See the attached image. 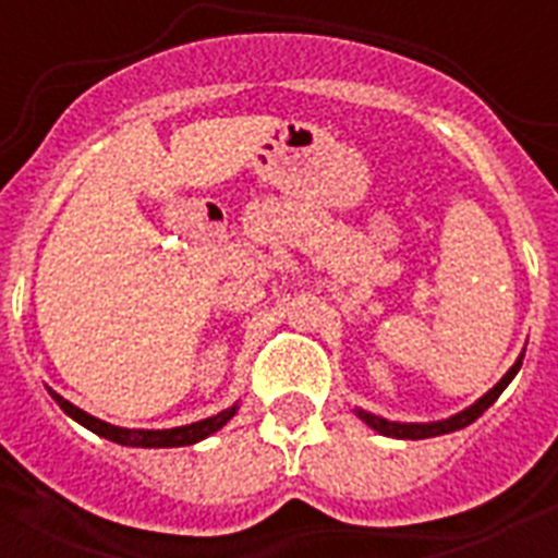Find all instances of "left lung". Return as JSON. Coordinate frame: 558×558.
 Returning <instances> with one entry per match:
<instances>
[{
	"instance_id": "left-lung-1",
	"label": "left lung",
	"mask_w": 558,
	"mask_h": 558,
	"mask_svg": "<svg viewBox=\"0 0 558 558\" xmlns=\"http://www.w3.org/2000/svg\"><path fill=\"white\" fill-rule=\"evenodd\" d=\"M520 366H522V357L517 360L514 366H511L509 372H506V377H502L500 383H497V386L492 388L489 393H483V397L477 399L475 405L466 408V411H461V413H456V416L445 418V422H430V425H399V422H388V418H379V416H374V413H366V411H357V416L363 418V422H366L368 427H374V430H377V433H383V436H391V438H433V436H445V433L461 430V427L472 425V422H475V418L481 416V413L486 411V408H489L497 397H500L502 388L509 386L511 379H514V374L520 372Z\"/></svg>"
}]
</instances>
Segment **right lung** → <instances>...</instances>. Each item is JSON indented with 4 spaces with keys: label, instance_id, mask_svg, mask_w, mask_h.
I'll use <instances>...</instances> for the list:
<instances>
[{
    "label": "right lung",
    "instance_id": "right-lung-1",
    "mask_svg": "<svg viewBox=\"0 0 558 558\" xmlns=\"http://www.w3.org/2000/svg\"><path fill=\"white\" fill-rule=\"evenodd\" d=\"M49 393H52V399H56L58 405H61V411L66 413V416H72L75 422H81L83 427H88V430L97 433V436L108 438V441H117V445H125V447L195 445V441H201V438H206V436H211L215 430H220V427H223L236 411V405H234V408H229V411L218 413V416H209V418H204V422H195V425H186V427H172V430H128V427H113V425H108V422H100V418L88 416L86 411H81V408H75L72 402H66L61 393H56V391H49Z\"/></svg>",
    "mask_w": 558,
    "mask_h": 558
}]
</instances>
